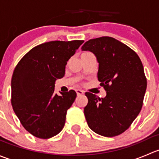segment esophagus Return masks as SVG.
Here are the masks:
<instances>
[{
    "mask_svg": "<svg viewBox=\"0 0 159 159\" xmlns=\"http://www.w3.org/2000/svg\"><path fill=\"white\" fill-rule=\"evenodd\" d=\"M76 93H77V95L80 96V95H83L84 94V91L82 90H80V89H77L76 90Z\"/></svg>",
    "mask_w": 159,
    "mask_h": 159,
    "instance_id": "34e87169",
    "label": "esophagus"
}]
</instances>
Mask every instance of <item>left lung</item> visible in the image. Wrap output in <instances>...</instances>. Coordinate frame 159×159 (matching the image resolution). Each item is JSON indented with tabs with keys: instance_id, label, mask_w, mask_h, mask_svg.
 I'll list each match as a JSON object with an SVG mask.
<instances>
[{
	"instance_id": "left-lung-1",
	"label": "left lung",
	"mask_w": 159,
	"mask_h": 159,
	"mask_svg": "<svg viewBox=\"0 0 159 159\" xmlns=\"http://www.w3.org/2000/svg\"><path fill=\"white\" fill-rule=\"evenodd\" d=\"M81 50L97 57L98 79L107 93L102 98L85 93L88 125L100 135H118L129 129L143 105L147 79L142 61L132 49L111 37L89 40Z\"/></svg>"
}]
</instances>
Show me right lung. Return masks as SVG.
Wrapping results in <instances>:
<instances>
[{
  "label": "right lung",
  "mask_w": 159,
  "mask_h": 159,
  "mask_svg": "<svg viewBox=\"0 0 159 159\" xmlns=\"http://www.w3.org/2000/svg\"><path fill=\"white\" fill-rule=\"evenodd\" d=\"M84 41H54L30 50L15 67L11 79V105L20 123L43 139L58 134L77 94H54L57 78H63L67 61Z\"/></svg>",
  "instance_id": "1"
}]
</instances>
